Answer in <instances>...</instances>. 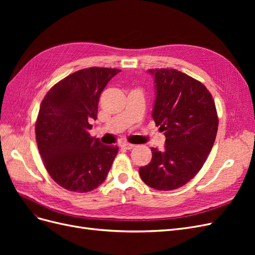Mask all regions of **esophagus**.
Here are the masks:
<instances>
[{
    "label": "esophagus",
    "mask_w": 255,
    "mask_h": 255,
    "mask_svg": "<svg viewBox=\"0 0 255 255\" xmlns=\"http://www.w3.org/2000/svg\"><path fill=\"white\" fill-rule=\"evenodd\" d=\"M134 146H135V144H132V143H128V142L122 143V148H125V149H127V150H130V149H133Z\"/></svg>",
    "instance_id": "34e87169"
}]
</instances>
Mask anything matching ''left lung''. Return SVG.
I'll use <instances>...</instances> for the list:
<instances>
[{
    "mask_svg": "<svg viewBox=\"0 0 255 255\" xmlns=\"http://www.w3.org/2000/svg\"><path fill=\"white\" fill-rule=\"evenodd\" d=\"M155 83L152 118L165 132L164 151L152 148L141 180L157 190L188 183L202 168L218 129L214 99L204 85L175 69H150Z\"/></svg>",
    "mask_w": 255,
    "mask_h": 255,
    "instance_id": "8db88e82",
    "label": "left lung"
}]
</instances>
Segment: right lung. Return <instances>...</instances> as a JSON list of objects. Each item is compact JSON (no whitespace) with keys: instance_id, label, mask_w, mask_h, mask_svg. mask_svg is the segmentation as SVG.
Segmentation results:
<instances>
[{"instance_id":"1","label":"right lung","mask_w":255,"mask_h":255,"mask_svg":"<svg viewBox=\"0 0 255 255\" xmlns=\"http://www.w3.org/2000/svg\"><path fill=\"white\" fill-rule=\"evenodd\" d=\"M119 69L92 67L76 71L50 89L36 122V141L43 164L59 186L88 192L101 185L117 155V145L91 137L100 95Z\"/></svg>"}]
</instances>
